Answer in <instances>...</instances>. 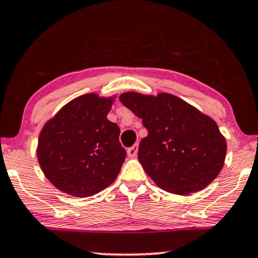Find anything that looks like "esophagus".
<instances>
[{"instance_id":"esophagus-1","label":"esophagus","mask_w":258,"mask_h":258,"mask_svg":"<svg viewBox=\"0 0 258 258\" xmlns=\"http://www.w3.org/2000/svg\"><path fill=\"white\" fill-rule=\"evenodd\" d=\"M137 149H139V145H134L133 147H130V148L126 150V153H128V156L129 158H135L137 155Z\"/></svg>"}]
</instances>
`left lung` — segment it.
Returning a JSON list of instances; mask_svg holds the SVG:
<instances>
[{"mask_svg":"<svg viewBox=\"0 0 258 258\" xmlns=\"http://www.w3.org/2000/svg\"><path fill=\"white\" fill-rule=\"evenodd\" d=\"M119 100L148 130L140 142L139 161L160 188L189 195L218 176L226 141L211 117L170 93L125 92Z\"/></svg>","mask_w":258,"mask_h":258,"instance_id":"left-lung-1","label":"left lung"}]
</instances>
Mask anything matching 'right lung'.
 Masks as SVG:
<instances>
[{
	"instance_id": "1",
	"label": "right lung",
	"mask_w": 258,
	"mask_h": 258,
	"mask_svg": "<svg viewBox=\"0 0 258 258\" xmlns=\"http://www.w3.org/2000/svg\"><path fill=\"white\" fill-rule=\"evenodd\" d=\"M115 98L88 93L72 99L43 125L39 165L53 186L72 197H91L111 185L125 160L121 130L106 116Z\"/></svg>"
}]
</instances>
